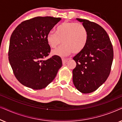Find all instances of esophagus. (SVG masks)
Masks as SVG:
<instances>
[{"label": "esophagus", "mask_w": 122, "mask_h": 122, "mask_svg": "<svg viewBox=\"0 0 122 122\" xmlns=\"http://www.w3.org/2000/svg\"><path fill=\"white\" fill-rule=\"evenodd\" d=\"M68 61V59H65V58H62V63L63 64H65Z\"/></svg>", "instance_id": "obj_1"}]
</instances>
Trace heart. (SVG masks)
<instances>
[{"label": "heart", "mask_w": 122, "mask_h": 122, "mask_svg": "<svg viewBox=\"0 0 122 122\" xmlns=\"http://www.w3.org/2000/svg\"><path fill=\"white\" fill-rule=\"evenodd\" d=\"M56 33L50 31L46 36V41L51 48L53 55L61 56H69L71 53H79L86 47L88 40V32L84 25L75 22L65 21L58 25Z\"/></svg>", "instance_id": "b5f03b06"}]
</instances>
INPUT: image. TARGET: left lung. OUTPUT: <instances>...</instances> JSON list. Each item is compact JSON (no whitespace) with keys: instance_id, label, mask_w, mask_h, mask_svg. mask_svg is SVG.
<instances>
[{"instance_id":"left-lung-1","label":"left lung","mask_w":122,"mask_h":122,"mask_svg":"<svg viewBox=\"0 0 122 122\" xmlns=\"http://www.w3.org/2000/svg\"><path fill=\"white\" fill-rule=\"evenodd\" d=\"M86 26L88 40L86 47L73 58L76 66L73 71L74 86L82 93L96 91L109 76L113 60L112 44L106 31L96 23L76 18Z\"/></svg>"}]
</instances>
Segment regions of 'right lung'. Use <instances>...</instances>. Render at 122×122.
<instances>
[{"label": "right lung", "mask_w": 122, "mask_h": 122, "mask_svg": "<svg viewBox=\"0 0 122 122\" xmlns=\"http://www.w3.org/2000/svg\"><path fill=\"white\" fill-rule=\"evenodd\" d=\"M61 20L37 16L23 21L11 34L9 61L16 79L26 87L36 90L46 88L62 66L59 56L46 59L51 51L46 36Z\"/></svg>", "instance_id": "add662e5"}]
</instances>
